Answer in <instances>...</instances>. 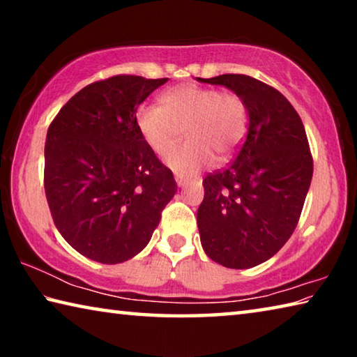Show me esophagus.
Returning <instances> with one entry per match:
<instances>
[{
  "mask_svg": "<svg viewBox=\"0 0 357 357\" xmlns=\"http://www.w3.org/2000/svg\"><path fill=\"white\" fill-rule=\"evenodd\" d=\"M174 179H176V184H178V187H184V185L189 184V179L184 178V176H179V174H178V176L174 178Z\"/></svg>",
  "mask_w": 357,
  "mask_h": 357,
  "instance_id": "1",
  "label": "esophagus"
}]
</instances>
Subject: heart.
Returning a JSON list of instances; mask_svg holds the SVG:
<instances>
[{
  "instance_id": "obj_1",
  "label": "heart",
  "mask_w": 357,
  "mask_h": 357,
  "mask_svg": "<svg viewBox=\"0 0 357 357\" xmlns=\"http://www.w3.org/2000/svg\"><path fill=\"white\" fill-rule=\"evenodd\" d=\"M137 126L159 155L168 153L185 129L189 140L173 149L165 164L174 173L189 176L213 165L215 155L228 159L236 153L247 132V108L233 93L183 84L165 93L164 105L138 108Z\"/></svg>"
}]
</instances>
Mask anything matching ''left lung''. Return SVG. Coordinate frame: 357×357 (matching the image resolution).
I'll return each instance as SVG.
<instances>
[{
	"mask_svg": "<svg viewBox=\"0 0 357 357\" xmlns=\"http://www.w3.org/2000/svg\"><path fill=\"white\" fill-rule=\"evenodd\" d=\"M198 82L228 88L247 108L245 140L225 170L204 178L197 223L213 261L249 269L274 257L298 225L313 174L309 142L298 112L269 84L241 74Z\"/></svg>",
	"mask_w": 357,
	"mask_h": 357,
	"instance_id": "1",
	"label": "left lung"
}]
</instances>
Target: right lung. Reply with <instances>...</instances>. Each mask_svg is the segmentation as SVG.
I'll return each mask as SVG.
<instances>
[{
  "instance_id": "obj_1",
  "label": "right lung",
  "mask_w": 357,
  "mask_h": 357,
  "mask_svg": "<svg viewBox=\"0 0 357 357\" xmlns=\"http://www.w3.org/2000/svg\"><path fill=\"white\" fill-rule=\"evenodd\" d=\"M167 82L116 75L91 83L48 128V208L61 236L93 261L116 264L138 255L178 190L135 116L142 102Z\"/></svg>"
}]
</instances>
